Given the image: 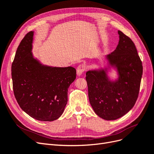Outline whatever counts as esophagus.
Returning a JSON list of instances; mask_svg holds the SVG:
<instances>
[{"instance_id": "34e87169", "label": "esophagus", "mask_w": 154, "mask_h": 154, "mask_svg": "<svg viewBox=\"0 0 154 154\" xmlns=\"http://www.w3.org/2000/svg\"><path fill=\"white\" fill-rule=\"evenodd\" d=\"M85 69V66L83 64H80L77 67V74L78 76H81L82 73L84 72Z\"/></svg>"}]
</instances>
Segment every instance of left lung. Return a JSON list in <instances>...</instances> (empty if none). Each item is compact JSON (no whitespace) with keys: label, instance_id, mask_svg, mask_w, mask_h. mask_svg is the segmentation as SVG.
<instances>
[{"label":"left lung","instance_id":"8db88e82","mask_svg":"<svg viewBox=\"0 0 154 154\" xmlns=\"http://www.w3.org/2000/svg\"><path fill=\"white\" fill-rule=\"evenodd\" d=\"M119 43L106 58L118 69L119 78L110 82L106 72H86L88 95L95 113L106 120H115L132 109L137 101L143 74V65L133 41L118 31Z\"/></svg>","mask_w":154,"mask_h":154}]
</instances>
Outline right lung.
<instances>
[{
	"label": "right lung",
	"instance_id": "add662e5",
	"mask_svg": "<svg viewBox=\"0 0 154 154\" xmlns=\"http://www.w3.org/2000/svg\"><path fill=\"white\" fill-rule=\"evenodd\" d=\"M33 32L18 45L11 66L14 95L20 108L35 119L52 122L63 113L67 92L76 76L72 67L42 66L31 53Z\"/></svg>",
	"mask_w": 154,
	"mask_h": 154
}]
</instances>
